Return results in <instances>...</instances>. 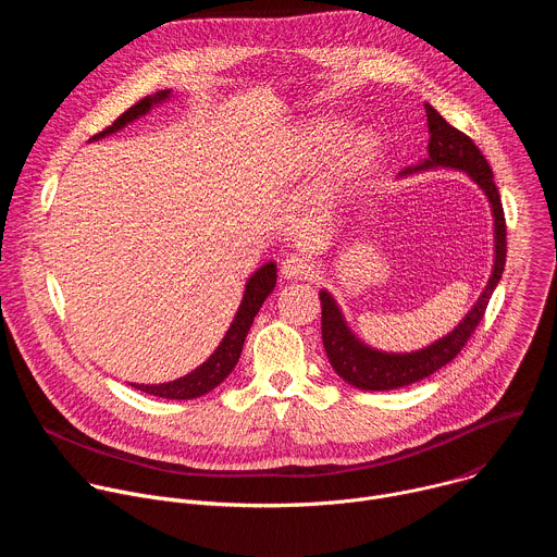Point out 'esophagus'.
<instances>
[{"instance_id": "34e87169", "label": "esophagus", "mask_w": 557, "mask_h": 557, "mask_svg": "<svg viewBox=\"0 0 557 557\" xmlns=\"http://www.w3.org/2000/svg\"><path fill=\"white\" fill-rule=\"evenodd\" d=\"M280 271L284 280H310L314 275V262L308 256L293 253L282 262Z\"/></svg>"}]
</instances>
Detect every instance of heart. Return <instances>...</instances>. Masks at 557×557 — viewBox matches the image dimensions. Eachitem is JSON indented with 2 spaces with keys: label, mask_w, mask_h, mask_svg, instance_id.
<instances>
[{
  "label": "heart",
  "mask_w": 557,
  "mask_h": 557,
  "mask_svg": "<svg viewBox=\"0 0 557 557\" xmlns=\"http://www.w3.org/2000/svg\"><path fill=\"white\" fill-rule=\"evenodd\" d=\"M346 127L348 125L344 121H337V119L312 121L306 127H301L299 136H297L299 165H308V163L320 161V158L329 149H333L342 140ZM376 151H379V140L372 132L352 134L335 151L333 165H331V181L333 183H344V181L355 178L357 174L366 172L376 158Z\"/></svg>",
  "instance_id": "b5f03b06"
}]
</instances>
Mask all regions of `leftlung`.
Segmentation results:
<instances>
[{
	"label": "left lung",
	"instance_id": "8db88e82",
	"mask_svg": "<svg viewBox=\"0 0 557 557\" xmlns=\"http://www.w3.org/2000/svg\"><path fill=\"white\" fill-rule=\"evenodd\" d=\"M425 114H428V132H430L428 158L404 170L401 178L443 168V170L465 172L475 185H479V189L485 194L490 202L492 218H494V264L481 297L473 301V306L467 310L462 320L445 337L412 352H385L363 344L346 324V317L337 299L326 288H322L320 290L322 339H324L326 357L333 370L346 383L359 389H374V392L396 389V387L417 383L434 374L443 366H447L467 344L475 326L481 324L485 308L492 299V293L496 290L505 271L507 228H505L503 202L494 185V174L490 163L485 161L481 149L473 145V140L462 132H458L456 127H451L430 103H425Z\"/></svg>",
	"mask_w": 557,
	"mask_h": 557
}]
</instances>
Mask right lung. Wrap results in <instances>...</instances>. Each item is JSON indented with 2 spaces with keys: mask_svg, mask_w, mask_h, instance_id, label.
Instances as JSON below:
<instances>
[{
  "mask_svg": "<svg viewBox=\"0 0 557 557\" xmlns=\"http://www.w3.org/2000/svg\"><path fill=\"white\" fill-rule=\"evenodd\" d=\"M170 99H172V90H161L151 97L140 99L136 106H132L127 112H123L108 129L92 136L90 143L121 132L123 127L138 121L140 116L149 114L156 106L168 103ZM275 282H277V264L275 262H267L247 280L243 301L233 314V322H231L228 331L224 333L218 348L209 355V359H205L196 370H191L189 374L174 379L170 383H129V385H134L140 392L161 396V399H176V401L196 399V396H202V394L211 392L213 387H218L231 374L237 359H240L247 333L256 320L258 310L262 308L264 299L273 293Z\"/></svg>",
  "mask_w": 557,
  "mask_h": 557,
  "instance_id": "obj_1",
  "label": "right lung"
}]
</instances>
